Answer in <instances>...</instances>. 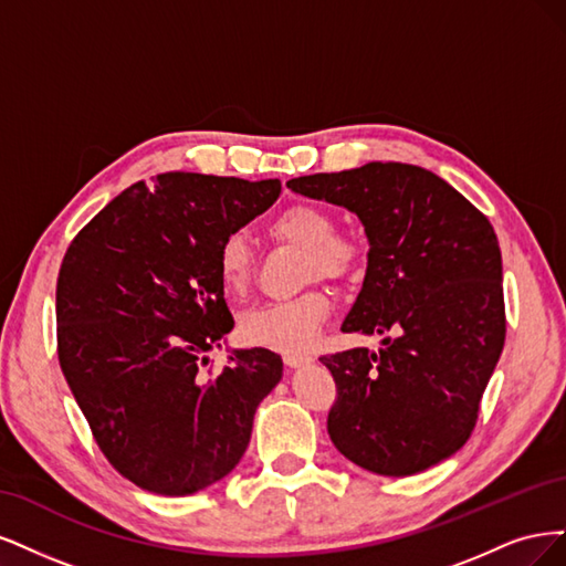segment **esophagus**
Segmentation results:
<instances>
[{
	"label": "esophagus",
	"mask_w": 566,
	"mask_h": 566,
	"mask_svg": "<svg viewBox=\"0 0 566 566\" xmlns=\"http://www.w3.org/2000/svg\"><path fill=\"white\" fill-rule=\"evenodd\" d=\"M310 361H313V357H310V355H301V353H286L284 355V364L291 369L303 367V364H310Z\"/></svg>",
	"instance_id": "obj_1"
}]
</instances>
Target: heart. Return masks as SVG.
Here are the masks:
<instances>
[{
  "label": "heart",
  "instance_id": "b5f03b06",
  "mask_svg": "<svg viewBox=\"0 0 566 566\" xmlns=\"http://www.w3.org/2000/svg\"><path fill=\"white\" fill-rule=\"evenodd\" d=\"M336 230V218L315 205H291L268 223V232L277 242L305 251V280H348L359 270L361 244ZM216 270L228 296L240 298L247 294L253 275V253L242 232H230L218 244ZM329 313L332 301L326 291L310 289L301 296L247 310L240 319V336L259 348L301 353L315 343Z\"/></svg>",
  "mask_w": 566,
  "mask_h": 566
}]
</instances>
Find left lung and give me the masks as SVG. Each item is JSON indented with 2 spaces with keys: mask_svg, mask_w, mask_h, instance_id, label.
<instances>
[{
  "mask_svg": "<svg viewBox=\"0 0 566 566\" xmlns=\"http://www.w3.org/2000/svg\"><path fill=\"white\" fill-rule=\"evenodd\" d=\"M286 186L357 213L369 240L367 275L340 332L386 338L378 353L319 357L336 380L332 442L388 478L449 459L478 423L505 340L501 249L489 218L413 164L369 161Z\"/></svg>",
  "mask_w": 566,
  "mask_h": 566,
  "instance_id": "obj_1",
  "label": "left lung"
}]
</instances>
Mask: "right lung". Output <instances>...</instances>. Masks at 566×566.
Instances as JSON below:
<instances>
[{"label": "right lung", "instance_id": "add662e5", "mask_svg": "<svg viewBox=\"0 0 566 566\" xmlns=\"http://www.w3.org/2000/svg\"><path fill=\"white\" fill-rule=\"evenodd\" d=\"M282 192L277 178L159 174L117 195L65 251L56 284L59 359L113 468L159 496L223 480L282 357L232 350L202 376L234 319L216 251Z\"/></svg>", "mask_w": 566, "mask_h": 566}]
</instances>
